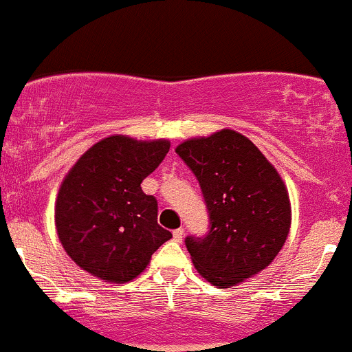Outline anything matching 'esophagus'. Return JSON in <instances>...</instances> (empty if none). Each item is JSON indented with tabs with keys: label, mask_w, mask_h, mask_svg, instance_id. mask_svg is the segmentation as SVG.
<instances>
[{
	"label": "esophagus",
	"mask_w": 352,
	"mask_h": 352,
	"mask_svg": "<svg viewBox=\"0 0 352 352\" xmlns=\"http://www.w3.org/2000/svg\"><path fill=\"white\" fill-rule=\"evenodd\" d=\"M183 236H184V229H176L175 232H173V238H175V241H177V243H181V239H183Z\"/></svg>",
	"instance_id": "1"
}]
</instances>
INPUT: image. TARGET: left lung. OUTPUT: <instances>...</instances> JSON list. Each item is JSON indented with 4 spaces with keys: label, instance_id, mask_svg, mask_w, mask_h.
<instances>
[{
    "label": "left lung",
    "instance_id": "1",
    "mask_svg": "<svg viewBox=\"0 0 352 352\" xmlns=\"http://www.w3.org/2000/svg\"><path fill=\"white\" fill-rule=\"evenodd\" d=\"M200 183L210 231L186 238L197 272L214 286H238L274 262L291 229V200L272 162L245 135L219 130L176 147Z\"/></svg>",
    "mask_w": 352,
    "mask_h": 352
}]
</instances>
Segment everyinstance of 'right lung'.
<instances>
[{
	"instance_id": "right-lung-1",
	"label": "right lung",
	"mask_w": 352,
	"mask_h": 352,
	"mask_svg": "<svg viewBox=\"0 0 352 352\" xmlns=\"http://www.w3.org/2000/svg\"><path fill=\"white\" fill-rule=\"evenodd\" d=\"M171 142L111 135L72 166L54 204L58 238L90 276L124 284L140 276L152 253L171 239L157 224V200L142 191Z\"/></svg>"
}]
</instances>
